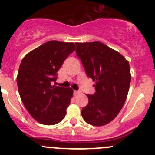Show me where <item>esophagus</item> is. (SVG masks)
Here are the masks:
<instances>
[{
    "label": "esophagus",
    "mask_w": 155,
    "mask_h": 155,
    "mask_svg": "<svg viewBox=\"0 0 155 155\" xmlns=\"http://www.w3.org/2000/svg\"><path fill=\"white\" fill-rule=\"evenodd\" d=\"M80 94V91H74V95H77V94Z\"/></svg>",
    "instance_id": "esophagus-1"
}]
</instances>
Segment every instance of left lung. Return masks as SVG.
Listing matches in <instances>:
<instances>
[{"label": "left lung", "instance_id": "left-lung-1", "mask_svg": "<svg viewBox=\"0 0 155 155\" xmlns=\"http://www.w3.org/2000/svg\"><path fill=\"white\" fill-rule=\"evenodd\" d=\"M76 53L87 76L95 82L96 92L87 94L88 103L81 110L86 123L96 127L113 121L124 106L131 74L128 61L101 42H76Z\"/></svg>", "mask_w": 155, "mask_h": 155}]
</instances>
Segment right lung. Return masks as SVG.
Masks as SVG:
<instances>
[{
    "label": "right lung",
    "instance_id": "1",
    "mask_svg": "<svg viewBox=\"0 0 155 155\" xmlns=\"http://www.w3.org/2000/svg\"><path fill=\"white\" fill-rule=\"evenodd\" d=\"M76 47L74 42L48 41L25 56L17 76L18 92L34 120L54 125L64 120L73 97L71 87L53 85L57 71Z\"/></svg>",
    "mask_w": 155,
    "mask_h": 155
}]
</instances>
